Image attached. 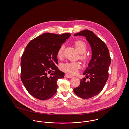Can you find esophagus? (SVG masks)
Segmentation results:
<instances>
[{
    "mask_svg": "<svg viewBox=\"0 0 129 129\" xmlns=\"http://www.w3.org/2000/svg\"><path fill=\"white\" fill-rule=\"evenodd\" d=\"M65 77H67V78H72L73 76H70V75L68 74H65Z\"/></svg>",
    "mask_w": 129,
    "mask_h": 129,
    "instance_id": "34e87169",
    "label": "esophagus"
}]
</instances>
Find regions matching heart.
Returning <instances> with one entry per match:
<instances>
[{
	"mask_svg": "<svg viewBox=\"0 0 129 129\" xmlns=\"http://www.w3.org/2000/svg\"><path fill=\"white\" fill-rule=\"evenodd\" d=\"M74 45L78 53L81 54L80 58L83 61H87L88 59L89 56L85 53L87 49L86 44L81 40H77L74 42ZM64 46L61 45L57 51V55L58 58H62L64 56ZM80 64L78 62H68L63 63L61 66V69L70 74H75L79 69L80 68Z\"/></svg>",
	"mask_w": 129,
	"mask_h": 129,
	"instance_id": "b5f03b06",
	"label": "heart"
}]
</instances>
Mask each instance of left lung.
Here are the masks:
<instances>
[{
  "label": "left lung",
  "mask_w": 129,
  "mask_h": 129,
  "mask_svg": "<svg viewBox=\"0 0 129 129\" xmlns=\"http://www.w3.org/2000/svg\"><path fill=\"white\" fill-rule=\"evenodd\" d=\"M75 36H84L91 48V59L83 73L85 77L80 84L74 89L76 95L82 99H90L98 95L102 90L108 78L109 67L111 59L105 43L92 31L85 30L77 33ZM90 79L87 81L86 78Z\"/></svg>",
  "instance_id": "8db88e82"
}]
</instances>
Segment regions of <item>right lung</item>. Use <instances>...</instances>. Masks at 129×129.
Instances as JSON below:
<instances>
[{"label": "right lung", "instance_id": "add662e5", "mask_svg": "<svg viewBox=\"0 0 129 129\" xmlns=\"http://www.w3.org/2000/svg\"><path fill=\"white\" fill-rule=\"evenodd\" d=\"M70 36V33H46L31 40L26 46L21 59V79L34 98L46 100L56 92L57 80L65 75L56 66L57 51Z\"/></svg>", "mask_w": 129, "mask_h": 129}]
</instances>
